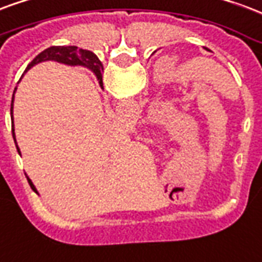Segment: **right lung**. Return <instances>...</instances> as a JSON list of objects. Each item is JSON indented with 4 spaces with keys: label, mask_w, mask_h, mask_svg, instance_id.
<instances>
[{
    "label": "right lung",
    "mask_w": 262,
    "mask_h": 262,
    "mask_svg": "<svg viewBox=\"0 0 262 262\" xmlns=\"http://www.w3.org/2000/svg\"><path fill=\"white\" fill-rule=\"evenodd\" d=\"M44 61H57L61 62V63H65V65H71V67H86L89 68L90 71L94 72V75L98 79V83H100V86L102 84V71H104V68H102V63L100 62V59L97 58V55L94 52L89 51V50H82V48H77L76 46H52V47L47 48V50H44L42 52H40L37 57L34 58L26 68V71L28 72L29 69L34 65H37L40 62ZM20 82V80H19ZM17 82V83H19ZM16 90V89H15ZM13 96H15V92H13ZM11 121H12V136L13 140L16 143V139H15V129H13V97H12V102H11ZM17 152L20 154V150H19V147L16 144ZM28 178V176H26ZM28 182L30 187H32L33 190L38 193L37 189H36V186L33 185V182L28 178Z\"/></svg>",
    "instance_id": "add662e5"
}]
</instances>
